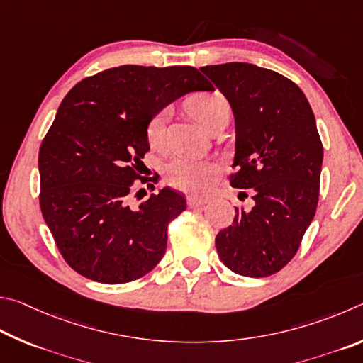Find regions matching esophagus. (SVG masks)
<instances>
[{
	"label": "esophagus",
	"mask_w": 363,
	"mask_h": 363,
	"mask_svg": "<svg viewBox=\"0 0 363 363\" xmlns=\"http://www.w3.org/2000/svg\"><path fill=\"white\" fill-rule=\"evenodd\" d=\"M186 202H188V207L196 208V207H201V206L207 204L208 199L207 198H196V196H189V198L186 199Z\"/></svg>",
	"instance_id": "esophagus-1"
}]
</instances>
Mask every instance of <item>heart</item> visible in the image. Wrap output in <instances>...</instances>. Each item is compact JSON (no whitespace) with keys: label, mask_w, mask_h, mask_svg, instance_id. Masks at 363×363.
<instances>
[{"label":"heart","mask_w":363,"mask_h":363,"mask_svg":"<svg viewBox=\"0 0 363 363\" xmlns=\"http://www.w3.org/2000/svg\"><path fill=\"white\" fill-rule=\"evenodd\" d=\"M186 110L206 130H208L215 121H218L223 114H230V105L218 92L198 94L186 101ZM165 121H167L165 113L161 111L152 116L146 125V140L152 150L164 148ZM215 174H217V169L212 162L193 157H175L165 167V182L180 191L199 194L207 191Z\"/></svg>","instance_id":"1"}]
</instances>
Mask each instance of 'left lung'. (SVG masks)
Wrapping results in <instances>:
<instances>
[{
	"mask_svg": "<svg viewBox=\"0 0 363 363\" xmlns=\"http://www.w3.org/2000/svg\"><path fill=\"white\" fill-rule=\"evenodd\" d=\"M201 72L233 108L238 172L230 182L253 199L217 234L218 257L236 274L268 277L295 257L315 215L323 146L314 113L301 89L272 69L231 62Z\"/></svg>",
	"mask_w": 363,
	"mask_h": 363,
	"instance_id": "left-lung-1",
	"label": "left lung"
}]
</instances>
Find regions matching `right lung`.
Masks as SVG:
<instances>
[{
    "label": "right lung",
    "instance_id": "obj_1",
    "mask_svg": "<svg viewBox=\"0 0 363 363\" xmlns=\"http://www.w3.org/2000/svg\"><path fill=\"white\" fill-rule=\"evenodd\" d=\"M196 91L213 86L194 67L123 65L79 81L62 100L38 157L40 206L57 249L81 276L125 284L161 262L185 196L162 188L137 207L129 196L150 151L146 125Z\"/></svg>",
    "mask_w": 363,
    "mask_h": 363
}]
</instances>
